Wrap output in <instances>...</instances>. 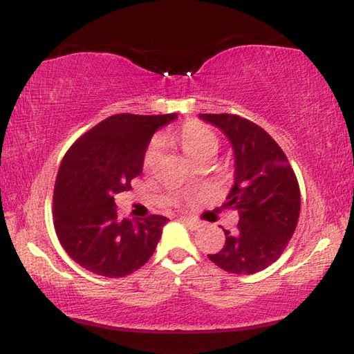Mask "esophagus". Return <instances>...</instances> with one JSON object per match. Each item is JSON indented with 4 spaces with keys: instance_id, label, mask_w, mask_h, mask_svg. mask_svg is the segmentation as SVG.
<instances>
[{
    "instance_id": "34e87169",
    "label": "esophagus",
    "mask_w": 354,
    "mask_h": 354,
    "mask_svg": "<svg viewBox=\"0 0 354 354\" xmlns=\"http://www.w3.org/2000/svg\"><path fill=\"white\" fill-rule=\"evenodd\" d=\"M179 220H181L184 225H187V226L190 227V230H198V227H200V225H198V223H196V221H194V220H190V218H185V217H181V218H179Z\"/></svg>"
}]
</instances>
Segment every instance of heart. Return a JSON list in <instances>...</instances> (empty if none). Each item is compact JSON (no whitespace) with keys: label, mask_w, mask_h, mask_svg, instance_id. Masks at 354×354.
Here are the masks:
<instances>
[{"label":"heart","mask_w":354,"mask_h":354,"mask_svg":"<svg viewBox=\"0 0 354 354\" xmlns=\"http://www.w3.org/2000/svg\"><path fill=\"white\" fill-rule=\"evenodd\" d=\"M178 145L192 162H195V160L205 158V156L217 154L220 142L218 137L209 128L203 127L201 123L189 122L179 131ZM156 154H158V148H156V145H151L145 153V158H143V167L145 169H149L154 164Z\"/></svg>","instance_id":"obj_1"}]
</instances>
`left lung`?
Masks as SVG:
<instances>
[{
    "mask_svg": "<svg viewBox=\"0 0 354 354\" xmlns=\"http://www.w3.org/2000/svg\"><path fill=\"white\" fill-rule=\"evenodd\" d=\"M217 127L234 151V184L225 207L239 212L236 231H225L215 266L236 274H253L283 254L299 217V187L286 154L267 131L234 113H200Z\"/></svg>",
    "mask_w": 354,
    "mask_h": 354,
    "instance_id": "8db88e82",
    "label": "left lung"
}]
</instances>
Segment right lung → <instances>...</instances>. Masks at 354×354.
<instances>
[{
    "instance_id": "right-lung-1",
    "label": "right lung",
    "mask_w": 354,
    "mask_h": 354,
    "mask_svg": "<svg viewBox=\"0 0 354 354\" xmlns=\"http://www.w3.org/2000/svg\"><path fill=\"white\" fill-rule=\"evenodd\" d=\"M176 117L117 113L64 156L53 196L55 230L64 250L86 270L122 278L153 256L169 218H120L113 196L131 189L153 134Z\"/></svg>"
}]
</instances>
